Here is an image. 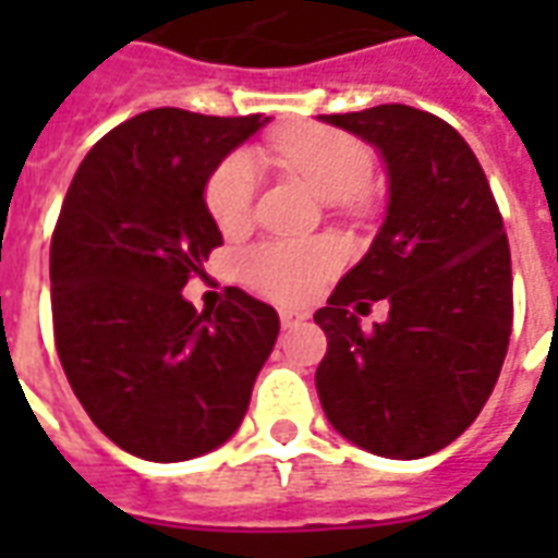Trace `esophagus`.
<instances>
[{
	"instance_id": "esophagus-1",
	"label": "esophagus",
	"mask_w": 558,
	"mask_h": 558,
	"mask_svg": "<svg viewBox=\"0 0 558 558\" xmlns=\"http://www.w3.org/2000/svg\"><path fill=\"white\" fill-rule=\"evenodd\" d=\"M307 319V311H295V307H280V326L292 328Z\"/></svg>"
}]
</instances>
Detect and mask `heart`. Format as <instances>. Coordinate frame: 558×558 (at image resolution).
Here are the masks:
<instances>
[{
	"label": "heart",
	"mask_w": 558,
	"mask_h": 558,
	"mask_svg": "<svg viewBox=\"0 0 558 558\" xmlns=\"http://www.w3.org/2000/svg\"><path fill=\"white\" fill-rule=\"evenodd\" d=\"M275 151L331 203H355L374 172V158L362 140L331 128H304L287 134L278 140ZM256 184L259 167L251 151H235L211 172L206 203L220 230L235 232L251 220ZM338 263L340 254L331 242H266L242 256V278L247 287L275 299H302Z\"/></svg>",
	"instance_id": "obj_1"
}]
</instances>
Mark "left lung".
Returning a JSON list of instances; mask_svg holds the SVG:
<instances>
[{"mask_svg":"<svg viewBox=\"0 0 558 558\" xmlns=\"http://www.w3.org/2000/svg\"><path fill=\"white\" fill-rule=\"evenodd\" d=\"M379 151L386 220L314 323L316 391L331 427L364 451L418 460L478 418L511 338V251L487 175L454 128L407 104L319 116ZM386 298L389 319L357 314Z\"/></svg>","mask_w":558,"mask_h":558,"instance_id":"obj_1","label":"left lung"}]
</instances>
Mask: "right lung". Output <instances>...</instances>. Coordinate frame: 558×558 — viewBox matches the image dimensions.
I'll list each match as a JSON object with an SVG mask.
<instances>
[{
  "label": "right lung",
  "instance_id": "right-lung-1",
  "mask_svg": "<svg viewBox=\"0 0 558 558\" xmlns=\"http://www.w3.org/2000/svg\"><path fill=\"white\" fill-rule=\"evenodd\" d=\"M259 116L148 110L83 158L50 244L59 362L95 427L151 463L203 457L239 430L280 319L239 287L218 311L182 295L223 244L206 206L220 160Z\"/></svg>",
  "mask_w": 558,
  "mask_h": 558
}]
</instances>
